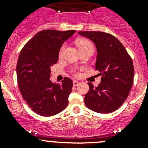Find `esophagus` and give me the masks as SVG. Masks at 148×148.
I'll return each mask as SVG.
<instances>
[{"label": "esophagus", "mask_w": 148, "mask_h": 148, "mask_svg": "<svg viewBox=\"0 0 148 148\" xmlns=\"http://www.w3.org/2000/svg\"><path fill=\"white\" fill-rule=\"evenodd\" d=\"M79 84V82L78 81H77V80H74V81H73V85H74V86H77Z\"/></svg>", "instance_id": "obj_1"}]
</instances>
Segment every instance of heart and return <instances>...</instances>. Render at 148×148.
Masks as SVG:
<instances>
[{
    "label": "heart",
    "instance_id": "b5f03b06",
    "mask_svg": "<svg viewBox=\"0 0 148 148\" xmlns=\"http://www.w3.org/2000/svg\"><path fill=\"white\" fill-rule=\"evenodd\" d=\"M77 45L78 46L79 50L80 51V52L85 51L91 50L94 51V45L92 43V41H89V39H86V38H79L77 41ZM66 48V44H63L60 48V50L59 52V56H62L63 55L64 51L65 50ZM71 73L74 74V76H78L79 75V71H77L76 69H71Z\"/></svg>",
    "mask_w": 148,
    "mask_h": 148
}]
</instances>
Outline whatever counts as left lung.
<instances>
[{"instance_id": "obj_1", "label": "left lung", "mask_w": 148, "mask_h": 148, "mask_svg": "<svg viewBox=\"0 0 148 148\" xmlns=\"http://www.w3.org/2000/svg\"><path fill=\"white\" fill-rule=\"evenodd\" d=\"M92 40L97 49L96 69L102 76L101 83L89 90L84 102L89 110L98 113H110L120 108L129 95L133 84L132 58L117 38L102 31H79Z\"/></svg>"}]
</instances>
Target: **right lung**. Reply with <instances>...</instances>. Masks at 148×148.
Instances as JSON below:
<instances>
[{
  "mask_svg": "<svg viewBox=\"0 0 148 148\" xmlns=\"http://www.w3.org/2000/svg\"><path fill=\"white\" fill-rule=\"evenodd\" d=\"M75 30H44L37 33L21 51L16 66L17 80L22 97L35 113L53 116L65 110L73 86L64 77L62 84H53L50 67L56 64L63 43Z\"/></svg>",
  "mask_w": 148,
  "mask_h": 148,
  "instance_id": "1",
  "label": "right lung"
}]
</instances>
